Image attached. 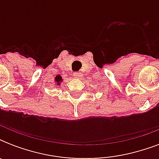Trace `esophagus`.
<instances>
[{
    "instance_id": "34e87169",
    "label": "esophagus",
    "mask_w": 159,
    "mask_h": 159,
    "mask_svg": "<svg viewBox=\"0 0 159 159\" xmlns=\"http://www.w3.org/2000/svg\"><path fill=\"white\" fill-rule=\"evenodd\" d=\"M74 77H76V78H77V79H81V78L82 77V72H75Z\"/></svg>"
}]
</instances>
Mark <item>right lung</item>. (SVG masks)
<instances>
[{"label": "right lung", "mask_w": 159, "mask_h": 159, "mask_svg": "<svg viewBox=\"0 0 159 159\" xmlns=\"http://www.w3.org/2000/svg\"><path fill=\"white\" fill-rule=\"evenodd\" d=\"M63 79H62V77L60 76V75H57L56 77H54V83H55V86L57 87V86H60L61 83L62 82Z\"/></svg>", "instance_id": "add662e5"}]
</instances>
